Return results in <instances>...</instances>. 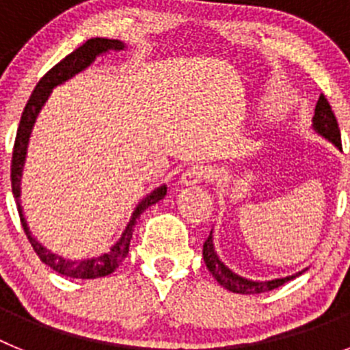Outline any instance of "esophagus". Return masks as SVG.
<instances>
[{"instance_id":"obj_1","label":"esophagus","mask_w":350,"mask_h":350,"mask_svg":"<svg viewBox=\"0 0 350 350\" xmlns=\"http://www.w3.org/2000/svg\"><path fill=\"white\" fill-rule=\"evenodd\" d=\"M208 177H210V172L206 166L193 165L191 168H187L184 173H182L180 184L182 185H194V184H200V182L206 180Z\"/></svg>"}]
</instances>
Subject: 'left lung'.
Here are the masks:
<instances>
[{
    "mask_svg": "<svg viewBox=\"0 0 350 350\" xmlns=\"http://www.w3.org/2000/svg\"><path fill=\"white\" fill-rule=\"evenodd\" d=\"M314 128L315 131L321 133L323 137H326L327 140H332L333 144L338 148H342V140H340V128L338 122H336L335 112L332 110V105L326 100V96L321 94L317 105H315V113H314ZM203 259H205V265L208 268L210 273L215 277L219 284L222 287H226L228 291H233L238 295H259V293H267V291L275 289V287H280L287 282V280L296 279L298 275H301L303 271L296 275H291L286 279H275L268 280V282H252V280H247L240 275L233 273L230 268H226L221 261H219L215 250H213L212 243V233L208 234V238L203 243Z\"/></svg>",
    "mask_w": 350,
    "mask_h": 350,
    "instance_id": "1",
    "label": "left lung"
}]
</instances>
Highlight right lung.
Listing matches in <instances>:
<instances>
[{
  "mask_svg": "<svg viewBox=\"0 0 350 350\" xmlns=\"http://www.w3.org/2000/svg\"><path fill=\"white\" fill-rule=\"evenodd\" d=\"M122 49H124V45H122L119 40L91 38L85 43H82L79 49H75L70 55H66L63 61H59L52 70H49L47 73L40 79V82L36 83L35 91H33L31 98L27 100L26 107H24L23 117H21V122H18L17 128V137H15L14 152H12V193H14L15 202H17V210L18 215H21V224H23L24 228V233H26L31 247L35 249L36 256H38L45 265L54 268L55 271H59L61 275L73 277V279H100V277H107V275H110L112 271H116L117 268L122 265V261H124L126 256H128L129 252L133 230H135V224H137L138 217H140L148 206H152L154 203H157L159 200L165 198L166 185H161L156 191H152V193L148 194L144 202L137 206V210L133 212L131 221L126 226L124 233L119 238V242L110 249V252L100 256V258L83 259V261H68V259L52 254V252H49L45 247L40 245L35 238L31 237L29 230H27V224L26 221H24L23 215V208H21V200H18V198H21V175H23L24 157H26L27 142H29L31 129H33V124H35L36 116H38V112L42 110L43 103H45L49 96H51L52 89H54L55 85H59V83L66 82V80L71 79L73 75H77V73L82 71L83 68H88L89 64L96 59V55L103 54V52H119L122 51Z\"/></svg>",
  "mask_w": 350,
  "mask_h": 350,
  "instance_id": "obj_1",
  "label": "right lung"
}]
</instances>
